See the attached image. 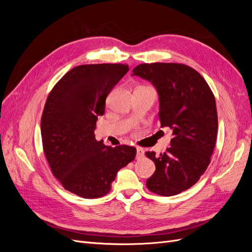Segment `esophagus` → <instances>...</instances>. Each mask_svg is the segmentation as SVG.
I'll return each mask as SVG.
<instances>
[{
  "label": "esophagus",
  "instance_id": "obj_1",
  "mask_svg": "<svg viewBox=\"0 0 252 252\" xmlns=\"http://www.w3.org/2000/svg\"><path fill=\"white\" fill-rule=\"evenodd\" d=\"M144 157V150L140 147L136 148V158H142Z\"/></svg>",
  "mask_w": 252,
  "mask_h": 252
}]
</instances>
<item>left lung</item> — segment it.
<instances>
[{"label":"left lung","instance_id":"obj_1","mask_svg":"<svg viewBox=\"0 0 252 252\" xmlns=\"http://www.w3.org/2000/svg\"><path fill=\"white\" fill-rule=\"evenodd\" d=\"M132 75L156 87L161 127L172 130L166 152H146L156 164L146 186L158 195L179 194L193 186L210 163L218 133L215 95L202 75L184 64L145 63Z\"/></svg>","mask_w":252,"mask_h":252}]
</instances>
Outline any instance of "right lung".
I'll return each mask as SVG.
<instances>
[{
    "instance_id": "add662e5",
    "label": "right lung",
    "mask_w": 252,
    "mask_h": 252,
    "mask_svg": "<svg viewBox=\"0 0 252 252\" xmlns=\"http://www.w3.org/2000/svg\"><path fill=\"white\" fill-rule=\"evenodd\" d=\"M128 70L124 64L77 66L56 84L45 103L41 120L45 157L63 187L84 199L107 194L118 171L135 158L134 147L105 146L94 135L106 97Z\"/></svg>"
}]
</instances>
